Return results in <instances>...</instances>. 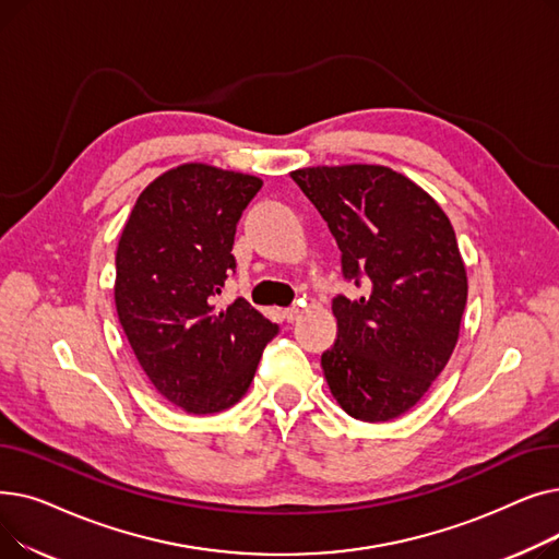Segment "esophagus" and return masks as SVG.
<instances>
[{
  "label": "esophagus",
  "instance_id": "34e87169",
  "mask_svg": "<svg viewBox=\"0 0 559 559\" xmlns=\"http://www.w3.org/2000/svg\"><path fill=\"white\" fill-rule=\"evenodd\" d=\"M301 317V310L299 308H285L283 310V319L287 321V324H295V321Z\"/></svg>",
  "mask_w": 559,
  "mask_h": 559
}]
</instances>
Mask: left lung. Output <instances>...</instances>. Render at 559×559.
Here are the masks:
<instances>
[{
    "instance_id": "left-lung-1",
    "label": "left lung",
    "mask_w": 559,
    "mask_h": 559,
    "mask_svg": "<svg viewBox=\"0 0 559 559\" xmlns=\"http://www.w3.org/2000/svg\"><path fill=\"white\" fill-rule=\"evenodd\" d=\"M329 222L360 299L337 297V340L321 356L348 417L390 421L413 409L460 337L466 270L439 203L385 165H317L289 171Z\"/></svg>"
}]
</instances>
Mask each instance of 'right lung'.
Returning <instances> with one entry per match:
<instances>
[{
  "instance_id": "add662e5",
  "label": "right lung",
  "mask_w": 559,
  "mask_h": 559,
  "mask_svg": "<svg viewBox=\"0 0 559 559\" xmlns=\"http://www.w3.org/2000/svg\"><path fill=\"white\" fill-rule=\"evenodd\" d=\"M262 188L253 174L176 165L146 186L115 253V308L163 399L188 415L238 403L278 326L245 299L219 310L235 226Z\"/></svg>"
}]
</instances>
